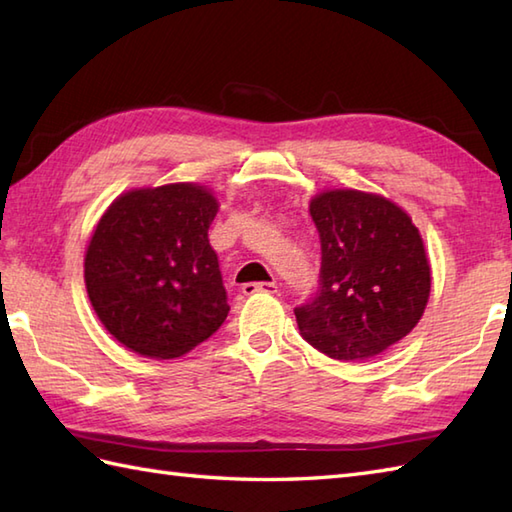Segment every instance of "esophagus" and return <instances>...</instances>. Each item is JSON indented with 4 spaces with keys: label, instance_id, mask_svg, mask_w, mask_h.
<instances>
[{
    "label": "esophagus",
    "instance_id": "esophagus-1",
    "mask_svg": "<svg viewBox=\"0 0 512 512\" xmlns=\"http://www.w3.org/2000/svg\"><path fill=\"white\" fill-rule=\"evenodd\" d=\"M255 292H277V286L273 281H250V284L242 286V295H255Z\"/></svg>",
    "mask_w": 512,
    "mask_h": 512
}]
</instances>
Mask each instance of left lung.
I'll return each mask as SVG.
<instances>
[{
	"label": "left lung",
	"instance_id": "1",
	"mask_svg": "<svg viewBox=\"0 0 512 512\" xmlns=\"http://www.w3.org/2000/svg\"><path fill=\"white\" fill-rule=\"evenodd\" d=\"M321 239L314 295L295 308L312 347L336 361H367L416 328L431 290L418 228L380 195L328 191L310 202Z\"/></svg>",
	"mask_w": 512,
	"mask_h": 512
}]
</instances>
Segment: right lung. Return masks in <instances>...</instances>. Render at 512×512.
Masks as SVG:
<instances>
[{"mask_svg":"<svg viewBox=\"0 0 512 512\" xmlns=\"http://www.w3.org/2000/svg\"><path fill=\"white\" fill-rule=\"evenodd\" d=\"M217 202L195 184L118 198L85 255L94 312L116 341L149 358H178L209 339L228 314L209 244Z\"/></svg>","mask_w":512,"mask_h":512,"instance_id":"1","label":"right lung"}]
</instances>
